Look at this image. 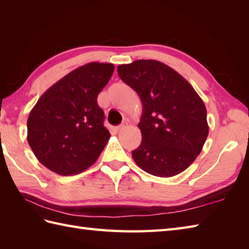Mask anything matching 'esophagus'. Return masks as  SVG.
<instances>
[{
    "instance_id": "34e87169",
    "label": "esophagus",
    "mask_w": 249,
    "mask_h": 249,
    "mask_svg": "<svg viewBox=\"0 0 249 249\" xmlns=\"http://www.w3.org/2000/svg\"><path fill=\"white\" fill-rule=\"evenodd\" d=\"M125 127H126L125 124H121V125H119V126H116L115 129L118 130V131H121V130H123Z\"/></svg>"
}]
</instances>
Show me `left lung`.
I'll list each match as a JSON object with an SVG mask.
<instances>
[{"mask_svg": "<svg viewBox=\"0 0 249 249\" xmlns=\"http://www.w3.org/2000/svg\"><path fill=\"white\" fill-rule=\"evenodd\" d=\"M118 73L142 103V141L131 152L137 165L160 178L186 170L209 135L202 99L186 79L155 60L119 65Z\"/></svg>", "mask_w": 249, "mask_h": 249, "instance_id": "obj_1", "label": "left lung"}]
</instances>
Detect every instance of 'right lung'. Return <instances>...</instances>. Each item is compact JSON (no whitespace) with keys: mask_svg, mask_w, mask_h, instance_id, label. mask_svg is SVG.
<instances>
[{"mask_svg":"<svg viewBox=\"0 0 249 249\" xmlns=\"http://www.w3.org/2000/svg\"><path fill=\"white\" fill-rule=\"evenodd\" d=\"M113 64L92 62L76 68L41 95L28 119V142L40 163L61 176L86 170L110 138L97 96Z\"/></svg>","mask_w":249,"mask_h":249,"instance_id":"obj_1","label":"right lung"}]
</instances>
